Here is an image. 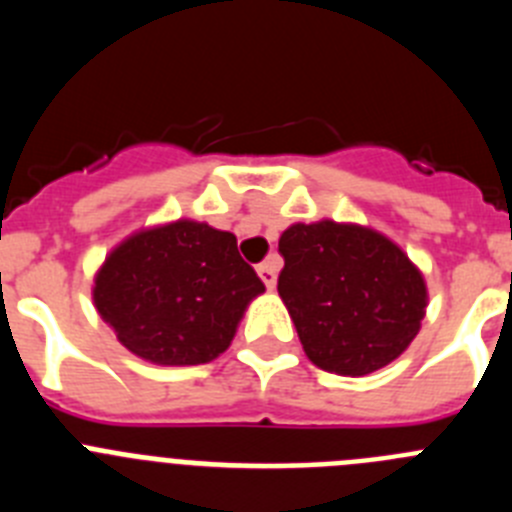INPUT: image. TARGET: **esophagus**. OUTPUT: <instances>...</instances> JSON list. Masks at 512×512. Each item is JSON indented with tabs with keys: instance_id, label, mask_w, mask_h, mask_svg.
Returning a JSON list of instances; mask_svg holds the SVG:
<instances>
[{
	"instance_id": "esophagus-1",
	"label": "esophagus",
	"mask_w": 512,
	"mask_h": 512,
	"mask_svg": "<svg viewBox=\"0 0 512 512\" xmlns=\"http://www.w3.org/2000/svg\"><path fill=\"white\" fill-rule=\"evenodd\" d=\"M277 271H279L277 256H269L264 264H259V277H261V282L266 284V289L277 287Z\"/></svg>"
}]
</instances>
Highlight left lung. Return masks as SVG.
<instances>
[{"instance_id": "left-lung-1", "label": "left lung", "mask_w": 512, "mask_h": 512, "mask_svg": "<svg viewBox=\"0 0 512 512\" xmlns=\"http://www.w3.org/2000/svg\"><path fill=\"white\" fill-rule=\"evenodd\" d=\"M279 297L307 359L325 372L364 377L418 336L428 289L397 243L354 223H295L279 238Z\"/></svg>"}]
</instances>
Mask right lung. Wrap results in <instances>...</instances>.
I'll use <instances>...</instances> for the list:
<instances>
[{
	"label": "right lung",
	"instance_id": "1",
	"mask_svg": "<svg viewBox=\"0 0 512 512\" xmlns=\"http://www.w3.org/2000/svg\"><path fill=\"white\" fill-rule=\"evenodd\" d=\"M264 282L235 235L197 220L133 233L94 277V307L130 354L158 366L217 359Z\"/></svg>",
	"mask_w": 512,
	"mask_h": 512
}]
</instances>
